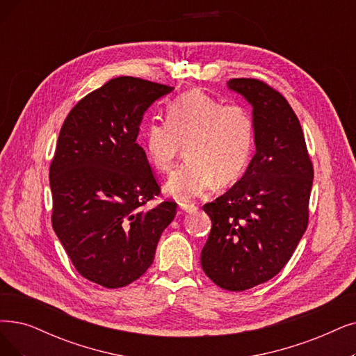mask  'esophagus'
I'll list each match as a JSON object with an SVG mask.
<instances>
[{
    "mask_svg": "<svg viewBox=\"0 0 356 356\" xmlns=\"http://www.w3.org/2000/svg\"><path fill=\"white\" fill-rule=\"evenodd\" d=\"M179 209L182 211H186V213H193V211L197 210V207L194 204H190V203H179Z\"/></svg>",
    "mask_w": 356,
    "mask_h": 356,
    "instance_id": "1",
    "label": "esophagus"
}]
</instances>
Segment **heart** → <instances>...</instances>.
<instances>
[{
	"mask_svg": "<svg viewBox=\"0 0 356 356\" xmlns=\"http://www.w3.org/2000/svg\"><path fill=\"white\" fill-rule=\"evenodd\" d=\"M254 145V120L239 104L223 105L202 90H188L166 109V122L150 121L141 137L146 159L158 172L172 169L182 146L187 162L168 178L166 193L188 202L235 182L245 170Z\"/></svg>",
	"mask_w": 356,
	"mask_h": 356,
	"instance_id": "heart-1",
	"label": "heart"
}]
</instances>
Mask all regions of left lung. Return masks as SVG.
I'll return each instance as SVG.
<instances>
[{
    "instance_id": "obj_1",
    "label": "left lung",
    "mask_w": 356,
    "mask_h": 356,
    "mask_svg": "<svg viewBox=\"0 0 356 356\" xmlns=\"http://www.w3.org/2000/svg\"><path fill=\"white\" fill-rule=\"evenodd\" d=\"M227 88L252 106L255 154L243 178L203 207L211 229L202 267L219 288L241 292L276 276L292 257L308 225L314 169L285 97L255 79H232Z\"/></svg>"
}]
</instances>
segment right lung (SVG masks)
Instances as JSON below:
<instances>
[{"instance_id": "1", "label": "right lung", "mask_w": 356, "mask_h": 356, "mask_svg": "<svg viewBox=\"0 0 356 356\" xmlns=\"http://www.w3.org/2000/svg\"><path fill=\"white\" fill-rule=\"evenodd\" d=\"M174 88L117 77L70 111L49 168L52 226L77 272L104 288L137 280L174 220L177 204H146L161 193L137 143L149 106Z\"/></svg>"}]
</instances>
